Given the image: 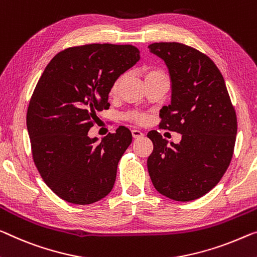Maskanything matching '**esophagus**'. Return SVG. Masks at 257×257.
I'll list each match as a JSON object with an SVG mask.
<instances>
[{"instance_id":"esophagus-1","label":"esophagus","mask_w":257,"mask_h":257,"mask_svg":"<svg viewBox=\"0 0 257 257\" xmlns=\"http://www.w3.org/2000/svg\"><path fill=\"white\" fill-rule=\"evenodd\" d=\"M132 136L133 138H136V139H139V138L144 137V133H142L140 130H132Z\"/></svg>"}]
</instances>
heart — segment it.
<instances>
[{
  "label": "heart",
  "instance_id": "obj_1",
  "mask_svg": "<svg viewBox=\"0 0 257 257\" xmlns=\"http://www.w3.org/2000/svg\"><path fill=\"white\" fill-rule=\"evenodd\" d=\"M142 74H144L145 82L148 81V80H152V79H155V78L168 77L167 73H165L163 70L160 69V68H156V66H147V68H145L144 71H142ZM120 81H121V77H118L116 80L112 82L111 87H110V92H109L110 95H111V96L117 95L118 88H119V85H120ZM124 117L127 120L134 121V123H137V124L146 123V121H147V118H148L146 113L141 112V111L127 112Z\"/></svg>",
  "mask_w": 257,
  "mask_h": 257
}]
</instances>
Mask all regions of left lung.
I'll return each instance as SVG.
<instances>
[{"mask_svg": "<svg viewBox=\"0 0 257 257\" xmlns=\"http://www.w3.org/2000/svg\"><path fill=\"white\" fill-rule=\"evenodd\" d=\"M167 63L171 104L160 111V128L181 134L168 145L157 131L147 137L154 149L147 160L154 187L175 201H192L211 191L231 163L236 113L224 78L206 54L179 42L148 46Z\"/></svg>", "mask_w": 257, "mask_h": 257, "instance_id": "left-lung-1", "label": "left lung"}]
</instances>
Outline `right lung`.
<instances>
[{"label": "right lung", "mask_w": 257, "mask_h": 257, "mask_svg": "<svg viewBox=\"0 0 257 257\" xmlns=\"http://www.w3.org/2000/svg\"><path fill=\"white\" fill-rule=\"evenodd\" d=\"M139 58L132 45L70 47L55 55L39 79L27 108V131L35 167L62 200L90 204L111 192L131 131L119 126L101 142L87 133L96 112L109 109L112 82Z\"/></svg>", "instance_id": "obj_1"}]
</instances>
